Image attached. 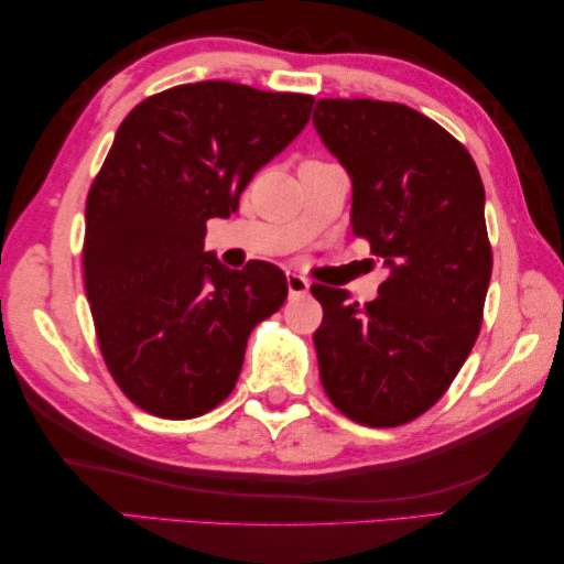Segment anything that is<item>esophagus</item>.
Wrapping results in <instances>:
<instances>
[{
    "label": "esophagus",
    "mask_w": 564,
    "mask_h": 564,
    "mask_svg": "<svg viewBox=\"0 0 564 564\" xmlns=\"http://www.w3.org/2000/svg\"><path fill=\"white\" fill-rule=\"evenodd\" d=\"M288 290H290V297H300V294H307L310 280H307V276L297 274V272H288Z\"/></svg>",
    "instance_id": "obj_1"
}]
</instances>
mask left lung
<instances>
[{"label":"left lung","instance_id":"left-lung-1","mask_svg":"<svg viewBox=\"0 0 564 564\" xmlns=\"http://www.w3.org/2000/svg\"><path fill=\"white\" fill-rule=\"evenodd\" d=\"M322 142L352 180V235L390 276L377 300L312 284L329 402L367 427H400L455 380L482 327L492 247L477 164L435 119L380 99H319Z\"/></svg>","mask_w":564,"mask_h":564}]
</instances>
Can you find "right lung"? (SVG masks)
Masks as SVG:
<instances>
[{
  "label": "right lung",
  "mask_w": 564,
  "mask_h": 564,
  "mask_svg": "<svg viewBox=\"0 0 564 564\" xmlns=\"http://www.w3.org/2000/svg\"><path fill=\"white\" fill-rule=\"evenodd\" d=\"M315 97L195 82L147 97L119 124L87 195L82 270L97 343L129 400L192 420L235 390L245 347L288 300V276L205 252L249 180L310 122Z\"/></svg>",
  "instance_id": "add662e5"
}]
</instances>
